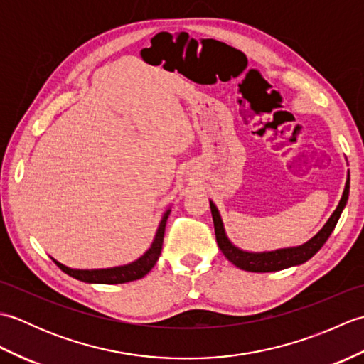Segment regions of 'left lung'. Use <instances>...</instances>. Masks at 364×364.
I'll use <instances>...</instances> for the list:
<instances>
[{"label": "left lung", "instance_id": "obj_1", "mask_svg": "<svg viewBox=\"0 0 364 364\" xmlns=\"http://www.w3.org/2000/svg\"><path fill=\"white\" fill-rule=\"evenodd\" d=\"M349 189H350V172H347V180L343 197L339 200L336 210L330 215V219L326 222V225L321 228V231L316 236H313L310 241L297 247H286V249H278L272 252H247L239 249L233 242L230 241L225 228H223V222L220 218V213L211 200V214L214 222V231H215V241H218L219 249L225 255V258L233 262L239 269L247 270V272H277V270H283L292 266L304 264L305 261L313 258L316 253L321 250V247L326 244L331 231L335 230L336 223L339 220L344 206L349 198Z\"/></svg>", "mask_w": 364, "mask_h": 364}]
</instances>
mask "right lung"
<instances>
[{"instance_id": "add662e5", "label": "right lung", "mask_w": 364, "mask_h": 364, "mask_svg": "<svg viewBox=\"0 0 364 364\" xmlns=\"http://www.w3.org/2000/svg\"><path fill=\"white\" fill-rule=\"evenodd\" d=\"M170 214V208H167L166 213L162 214L159 227L156 230V235H154L153 242L150 249L146 250L141 258L136 261L129 262L125 266H115V267H107V269H72L64 266L63 262L56 261L51 258L56 266L64 270L67 275H70L76 280L84 282V283H100V284H119V283H128L139 280V278L145 277L156 264V261L162 250V241H164V231H166V223Z\"/></svg>"}]
</instances>
